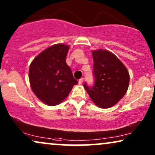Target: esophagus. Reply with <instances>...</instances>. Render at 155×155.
Listing matches in <instances>:
<instances>
[{"label": "esophagus", "mask_w": 155, "mask_h": 155, "mask_svg": "<svg viewBox=\"0 0 155 155\" xmlns=\"http://www.w3.org/2000/svg\"><path fill=\"white\" fill-rule=\"evenodd\" d=\"M83 78H80V79L78 80V83H79L80 84H82V82H83Z\"/></svg>", "instance_id": "34e87169"}]
</instances>
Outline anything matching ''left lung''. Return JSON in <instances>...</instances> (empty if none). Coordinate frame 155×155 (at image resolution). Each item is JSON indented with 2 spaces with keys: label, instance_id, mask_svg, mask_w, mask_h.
Wrapping results in <instances>:
<instances>
[{
  "label": "left lung",
  "instance_id": "8db88e82",
  "mask_svg": "<svg viewBox=\"0 0 155 155\" xmlns=\"http://www.w3.org/2000/svg\"><path fill=\"white\" fill-rule=\"evenodd\" d=\"M94 84L84 87L97 107L108 109L118 103L128 90L130 76L126 66L111 52L92 51Z\"/></svg>",
  "mask_w": 155,
  "mask_h": 155
}]
</instances>
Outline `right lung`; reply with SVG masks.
Masks as SVG:
<instances>
[{
    "label": "right lung",
    "mask_w": 155,
    "mask_h": 155,
    "mask_svg": "<svg viewBox=\"0 0 155 155\" xmlns=\"http://www.w3.org/2000/svg\"><path fill=\"white\" fill-rule=\"evenodd\" d=\"M68 49V45L55 44L38 55L30 64L29 79L31 90L47 105H58L78 84L65 61Z\"/></svg>",
    "instance_id": "1"
}]
</instances>
